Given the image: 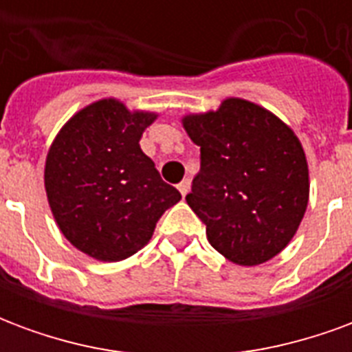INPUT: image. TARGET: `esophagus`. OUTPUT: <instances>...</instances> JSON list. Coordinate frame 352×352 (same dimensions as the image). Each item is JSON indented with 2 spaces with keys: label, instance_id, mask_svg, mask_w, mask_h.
I'll use <instances>...</instances> for the list:
<instances>
[{
  "label": "esophagus",
  "instance_id": "1",
  "mask_svg": "<svg viewBox=\"0 0 352 352\" xmlns=\"http://www.w3.org/2000/svg\"><path fill=\"white\" fill-rule=\"evenodd\" d=\"M177 188H179V192H181V196H186L188 194V190H190V181L188 179H184V181H181V183L177 184Z\"/></svg>",
  "mask_w": 352,
  "mask_h": 352
}]
</instances>
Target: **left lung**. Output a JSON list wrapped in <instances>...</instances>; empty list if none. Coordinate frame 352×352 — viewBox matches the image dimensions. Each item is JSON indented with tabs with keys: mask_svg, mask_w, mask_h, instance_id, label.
<instances>
[{
	"mask_svg": "<svg viewBox=\"0 0 352 352\" xmlns=\"http://www.w3.org/2000/svg\"><path fill=\"white\" fill-rule=\"evenodd\" d=\"M201 168L186 204L213 249L237 265L264 264L294 237L309 201V168L290 126L241 98L183 116Z\"/></svg>",
	"mask_w": 352,
	"mask_h": 352,
	"instance_id": "obj_1",
	"label": "left lung"
}]
</instances>
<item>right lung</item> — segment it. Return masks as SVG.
<instances>
[{"mask_svg":"<svg viewBox=\"0 0 352 352\" xmlns=\"http://www.w3.org/2000/svg\"><path fill=\"white\" fill-rule=\"evenodd\" d=\"M156 118L103 98L77 111L50 145V211L65 239L90 258L120 262L141 251L166 209L181 199L139 146Z\"/></svg>","mask_w":352,"mask_h":352,"instance_id":"obj_1","label":"right lung"}]
</instances>
